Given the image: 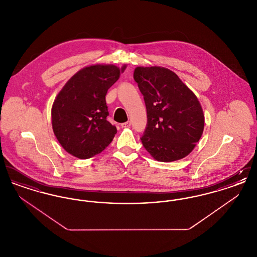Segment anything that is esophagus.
Masks as SVG:
<instances>
[{
  "label": "esophagus",
  "instance_id": "obj_1",
  "mask_svg": "<svg viewBox=\"0 0 257 257\" xmlns=\"http://www.w3.org/2000/svg\"><path fill=\"white\" fill-rule=\"evenodd\" d=\"M131 126V121H126V122L121 123L122 128H128Z\"/></svg>",
  "mask_w": 257,
  "mask_h": 257
}]
</instances>
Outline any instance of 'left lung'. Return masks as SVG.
<instances>
[{
	"label": "left lung",
	"mask_w": 257,
	"mask_h": 257,
	"mask_svg": "<svg viewBox=\"0 0 257 257\" xmlns=\"http://www.w3.org/2000/svg\"><path fill=\"white\" fill-rule=\"evenodd\" d=\"M134 80L147 106V129L141 140L147 152L159 162L188 156L204 129V113L196 94L162 66H138Z\"/></svg>",
	"instance_id": "obj_1"
}]
</instances>
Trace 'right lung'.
<instances>
[{
  "instance_id": "add662e5",
  "label": "right lung",
  "mask_w": 257,
  "mask_h": 257,
  "mask_svg": "<svg viewBox=\"0 0 257 257\" xmlns=\"http://www.w3.org/2000/svg\"><path fill=\"white\" fill-rule=\"evenodd\" d=\"M126 68L94 64L82 68L66 82L55 99L52 127L63 149L79 159L101 153L116 134L107 116L108 89Z\"/></svg>"
}]
</instances>
